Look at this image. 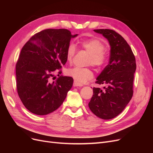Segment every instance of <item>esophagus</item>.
I'll return each mask as SVG.
<instances>
[{"label":"esophagus","mask_w":153,"mask_h":153,"mask_svg":"<svg viewBox=\"0 0 153 153\" xmlns=\"http://www.w3.org/2000/svg\"><path fill=\"white\" fill-rule=\"evenodd\" d=\"M73 86L74 87H82L83 85L75 80V81H74V82H73Z\"/></svg>","instance_id":"esophagus-1"}]
</instances>
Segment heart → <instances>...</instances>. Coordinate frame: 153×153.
<instances>
[{
	"mask_svg": "<svg viewBox=\"0 0 153 153\" xmlns=\"http://www.w3.org/2000/svg\"><path fill=\"white\" fill-rule=\"evenodd\" d=\"M80 46L90 55L88 64H91L92 66L98 69L104 66L106 61V56L105 53L106 47L101 41L98 39H86L81 41ZM75 53L76 47L75 45L70 43L66 50V59L68 62L72 61ZM66 74L80 84H84L91 80L93 76V73L90 69L80 67L68 69Z\"/></svg>",
	"mask_w": 153,
	"mask_h": 153,
	"instance_id": "b5f03b06",
	"label": "heart"
}]
</instances>
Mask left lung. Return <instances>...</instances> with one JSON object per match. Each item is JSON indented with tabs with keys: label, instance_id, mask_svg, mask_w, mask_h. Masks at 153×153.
I'll return each mask as SVG.
<instances>
[{
	"label": "left lung",
	"instance_id": "1",
	"mask_svg": "<svg viewBox=\"0 0 153 153\" xmlns=\"http://www.w3.org/2000/svg\"><path fill=\"white\" fill-rule=\"evenodd\" d=\"M110 46L109 63L96 78V84H105L104 89L93 88L89 103L91 112L103 119H111L121 114L131 100L136 61L131 47L117 32L110 29H96Z\"/></svg>",
	"mask_w": 153,
	"mask_h": 153
}]
</instances>
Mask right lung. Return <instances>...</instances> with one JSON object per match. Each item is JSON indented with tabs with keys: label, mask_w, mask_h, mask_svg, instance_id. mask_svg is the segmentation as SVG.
Instances as JSON below:
<instances>
[{
	"label": "right lung",
	"mask_w": 153,
	"mask_h": 153,
	"mask_svg": "<svg viewBox=\"0 0 153 153\" xmlns=\"http://www.w3.org/2000/svg\"><path fill=\"white\" fill-rule=\"evenodd\" d=\"M77 36L67 29H45L34 34L22 48L16 64V89L30 112L47 115L64 102L73 78L58 75L55 81L51 79L55 80V70L66 64L67 48L71 39Z\"/></svg>",
	"instance_id": "right-lung-1"
}]
</instances>
